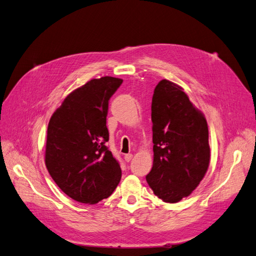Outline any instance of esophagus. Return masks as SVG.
I'll return each instance as SVG.
<instances>
[{
  "label": "esophagus",
  "instance_id": "34e87169",
  "mask_svg": "<svg viewBox=\"0 0 256 256\" xmlns=\"http://www.w3.org/2000/svg\"><path fill=\"white\" fill-rule=\"evenodd\" d=\"M125 161L126 162H130L131 161V159H132V154H125Z\"/></svg>",
  "mask_w": 256,
  "mask_h": 256
}]
</instances>
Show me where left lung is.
Returning a JSON list of instances; mask_svg holds the SVG:
<instances>
[{
    "mask_svg": "<svg viewBox=\"0 0 256 256\" xmlns=\"http://www.w3.org/2000/svg\"><path fill=\"white\" fill-rule=\"evenodd\" d=\"M154 164L146 180L164 202L177 203L203 180L210 160L204 115L177 84L161 80L152 100Z\"/></svg>",
    "mask_w": 256,
    "mask_h": 256,
    "instance_id": "obj_1",
    "label": "left lung"
}]
</instances>
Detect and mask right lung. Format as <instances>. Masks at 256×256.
I'll use <instances>...</instances> for the list:
<instances>
[{
	"instance_id": "add662e5",
	"label": "right lung",
	"mask_w": 256,
	"mask_h": 256,
	"mask_svg": "<svg viewBox=\"0 0 256 256\" xmlns=\"http://www.w3.org/2000/svg\"><path fill=\"white\" fill-rule=\"evenodd\" d=\"M122 79H92L69 94L51 116L46 166L65 194L84 204L109 198L120 180L118 161L108 150L109 100Z\"/></svg>"
}]
</instances>
